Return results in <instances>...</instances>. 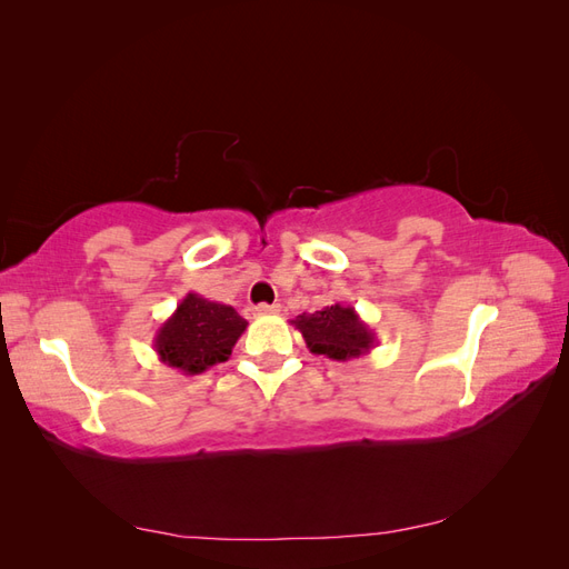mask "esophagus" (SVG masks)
<instances>
[{"mask_svg": "<svg viewBox=\"0 0 569 569\" xmlns=\"http://www.w3.org/2000/svg\"><path fill=\"white\" fill-rule=\"evenodd\" d=\"M280 313V303H261L253 308V316H274Z\"/></svg>", "mask_w": 569, "mask_h": 569, "instance_id": "esophagus-1", "label": "esophagus"}]
</instances>
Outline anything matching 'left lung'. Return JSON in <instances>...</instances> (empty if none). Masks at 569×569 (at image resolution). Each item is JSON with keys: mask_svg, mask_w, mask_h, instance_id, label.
<instances>
[{"mask_svg": "<svg viewBox=\"0 0 569 569\" xmlns=\"http://www.w3.org/2000/svg\"><path fill=\"white\" fill-rule=\"evenodd\" d=\"M291 325L301 332L311 353L341 360V363L366 356L377 347L375 332L353 306H325L322 311L297 316Z\"/></svg>", "mask_w": 569, "mask_h": 569, "instance_id": "left-lung-1", "label": "left lung"}]
</instances>
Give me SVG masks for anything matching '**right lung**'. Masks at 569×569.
Here are the masks:
<instances>
[{
	"label": "right lung",
	"instance_id": "1",
	"mask_svg": "<svg viewBox=\"0 0 569 569\" xmlns=\"http://www.w3.org/2000/svg\"><path fill=\"white\" fill-rule=\"evenodd\" d=\"M247 320L232 306L189 295L178 303L153 337V351L161 363L182 375H201L211 366L226 363Z\"/></svg>",
	"mask_w": 569,
	"mask_h": 569
}]
</instances>
